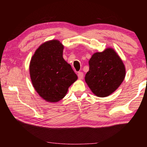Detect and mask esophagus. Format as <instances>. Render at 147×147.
<instances>
[{"label": "esophagus", "instance_id": "34e87169", "mask_svg": "<svg viewBox=\"0 0 147 147\" xmlns=\"http://www.w3.org/2000/svg\"><path fill=\"white\" fill-rule=\"evenodd\" d=\"M78 77L79 79H82L84 78V73H82V72H78Z\"/></svg>", "mask_w": 147, "mask_h": 147}]
</instances>
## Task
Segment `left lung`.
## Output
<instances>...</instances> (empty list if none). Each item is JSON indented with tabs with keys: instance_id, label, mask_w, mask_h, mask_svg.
I'll return each instance as SVG.
<instances>
[{
	"instance_id": "obj_1",
	"label": "left lung",
	"mask_w": 147,
	"mask_h": 147,
	"mask_svg": "<svg viewBox=\"0 0 147 147\" xmlns=\"http://www.w3.org/2000/svg\"><path fill=\"white\" fill-rule=\"evenodd\" d=\"M89 70L85 80L91 91L105 97L117 89L125 77V67L120 57L112 49L96 53L89 61Z\"/></svg>"
}]
</instances>
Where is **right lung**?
I'll list each match as a JSON object with an SVG mask.
<instances>
[{
	"instance_id": "add662e5",
	"label": "right lung",
	"mask_w": 147,
	"mask_h": 147,
	"mask_svg": "<svg viewBox=\"0 0 147 147\" xmlns=\"http://www.w3.org/2000/svg\"><path fill=\"white\" fill-rule=\"evenodd\" d=\"M63 46L59 41L42 44L32 56L30 74L36 91L45 100H61L78 77L63 58Z\"/></svg>"
}]
</instances>
